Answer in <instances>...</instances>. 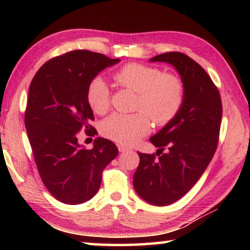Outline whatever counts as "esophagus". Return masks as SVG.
I'll return each mask as SVG.
<instances>
[{"label":"esophagus","instance_id":"34e87169","mask_svg":"<svg viewBox=\"0 0 250 250\" xmlns=\"http://www.w3.org/2000/svg\"><path fill=\"white\" fill-rule=\"evenodd\" d=\"M118 150H119V152H125V151H128V150H130L128 146H122V145H119L118 146Z\"/></svg>","mask_w":250,"mask_h":250}]
</instances>
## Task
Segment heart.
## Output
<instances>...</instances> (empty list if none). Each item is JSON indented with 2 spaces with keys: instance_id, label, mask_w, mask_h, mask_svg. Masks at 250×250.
Returning <instances> with one entry per match:
<instances>
[{
  "instance_id": "b5f03b06",
  "label": "heart",
  "mask_w": 250,
  "mask_h": 250,
  "mask_svg": "<svg viewBox=\"0 0 250 250\" xmlns=\"http://www.w3.org/2000/svg\"><path fill=\"white\" fill-rule=\"evenodd\" d=\"M118 86L137 92V112L113 113L103 121L100 130L105 138L121 145H132L156 125H166L176 117L185 98V86L179 76L162 73L158 67L129 62L112 75ZM87 103L97 115H104L110 107V88L103 78L91 79L86 89Z\"/></svg>"
}]
</instances>
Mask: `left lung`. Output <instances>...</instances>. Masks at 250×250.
I'll return each instance as SVG.
<instances>
[{"mask_svg":"<svg viewBox=\"0 0 250 250\" xmlns=\"http://www.w3.org/2000/svg\"><path fill=\"white\" fill-rule=\"evenodd\" d=\"M151 62H164L179 71L185 86L183 105L172 121L150 138L156 153H140L133 188L146 202L166 206L179 201L200 180L217 149L222 99L201 65L188 55L168 52Z\"/></svg>","mask_w":250,"mask_h":250,"instance_id":"left-lung-1","label":"left lung"}]
</instances>
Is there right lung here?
Wrapping results in <instances>:
<instances>
[{
    "instance_id": "1",
    "label": "right lung",
    "mask_w": 250,
    "mask_h": 250,
    "mask_svg": "<svg viewBox=\"0 0 250 250\" xmlns=\"http://www.w3.org/2000/svg\"><path fill=\"white\" fill-rule=\"evenodd\" d=\"M90 50H71L46 62L34 76L25 110V128L41 179L65 204L89 201L98 192L104 167L118 155L112 141L97 138L94 147L78 145L82 130L94 135L88 83L105 67L119 62Z\"/></svg>"
}]
</instances>
